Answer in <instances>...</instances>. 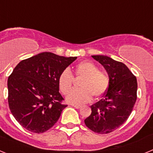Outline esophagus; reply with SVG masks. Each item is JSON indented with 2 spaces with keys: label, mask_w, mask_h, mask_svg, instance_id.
Here are the masks:
<instances>
[{
  "label": "esophagus",
  "mask_w": 153,
  "mask_h": 153,
  "mask_svg": "<svg viewBox=\"0 0 153 153\" xmlns=\"http://www.w3.org/2000/svg\"><path fill=\"white\" fill-rule=\"evenodd\" d=\"M72 106L76 109H79L81 107V106H79V105H72Z\"/></svg>",
  "instance_id": "obj_1"
}]
</instances>
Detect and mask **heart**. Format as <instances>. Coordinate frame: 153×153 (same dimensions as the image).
<instances>
[{
  "label": "heart",
  "mask_w": 153,
  "mask_h": 153,
  "mask_svg": "<svg viewBox=\"0 0 153 153\" xmlns=\"http://www.w3.org/2000/svg\"><path fill=\"white\" fill-rule=\"evenodd\" d=\"M74 76L83 78L80 81V89H75L69 93L74 82V76L70 70L65 69L58 77L60 90L67 94V102L72 104H83L91 100L93 96L96 98L102 97L107 90L109 77L107 73L98 69L95 63L90 61H82L76 65Z\"/></svg>",
  "instance_id": "b5f03b06"
}]
</instances>
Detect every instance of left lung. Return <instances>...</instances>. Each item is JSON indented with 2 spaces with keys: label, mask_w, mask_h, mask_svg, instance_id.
Segmentation results:
<instances>
[{
  "label": "left lung",
  "mask_w": 153,
  "mask_h": 153,
  "mask_svg": "<svg viewBox=\"0 0 153 153\" xmlns=\"http://www.w3.org/2000/svg\"><path fill=\"white\" fill-rule=\"evenodd\" d=\"M92 57L106 70L109 85L103 98L92 105L91 114L84 123L96 133L108 134L123 125L132 113L137 99V80L124 63L102 55Z\"/></svg>",
  "instance_id": "1"
}]
</instances>
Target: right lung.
Returning <instances> with one entry per match:
<instances>
[{
  "label": "right lung",
  "instance_id": "right-lung-1",
  "mask_svg": "<svg viewBox=\"0 0 153 153\" xmlns=\"http://www.w3.org/2000/svg\"><path fill=\"white\" fill-rule=\"evenodd\" d=\"M76 59L44 52L23 60L7 79L8 105L21 126L35 133L51 129L67 105L59 92L60 73Z\"/></svg>",
  "mask_w": 153,
  "mask_h": 153
}]
</instances>
